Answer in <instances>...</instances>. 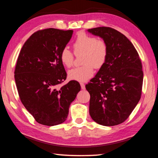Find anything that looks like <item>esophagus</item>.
Here are the masks:
<instances>
[{
	"mask_svg": "<svg viewBox=\"0 0 158 158\" xmlns=\"http://www.w3.org/2000/svg\"><path fill=\"white\" fill-rule=\"evenodd\" d=\"M80 85H81V88L82 90H85V84H84V83H80Z\"/></svg>",
	"mask_w": 158,
	"mask_h": 158,
	"instance_id": "1",
	"label": "esophagus"
}]
</instances>
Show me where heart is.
Wrapping results in <instances>:
<instances>
[{"mask_svg":"<svg viewBox=\"0 0 158 158\" xmlns=\"http://www.w3.org/2000/svg\"><path fill=\"white\" fill-rule=\"evenodd\" d=\"M73 47L74 54L83 53L81 64L84 65L68 71V79L79 82L86 81L93 77L94 68L99 69L106 61L108 45L104 40L81 32L77 36ZM74 54L68 48H63L60 53L61 64L65 67L70 68L74 64Z\"/></svg>","mask_w":158,"mask_h":158,"instance_id":"1","label":"heart"}]
</instances>
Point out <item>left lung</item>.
Instances as JSON below:
<instances>
[{
  "label": "left lung",
  "instance_id": "obj_1",
  "mask_svg": "<svg viewBox=\"0 0 158 158\" xmlns=\"http://www.w3.org/2000/svg\"><path fill=\"white\" fill-rule=\"evenodd\" d=\"M88 31L106 42V61L85 88L90 93L89 113L100 125L112 127L128 119L142 95V65L138 52L127 36L113 28Z\"/></svg>",
  "mask_w": 158,
  "mask_h": 158
}]
</instances>
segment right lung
<instances>
[{"label":"right lung","mask_w":158,"mask_h":158,"mask_svg":"<svg viewBox=\"0 0 158 158\" xmlns=\"http://www.w3.org/2000/svg\"><path fill=\"white\" fill-rule=\"evenodd\" d=\"M73 33L54 28L37 31L25 43L17 59L14 78L20 99L41 124L64 122L71 102L81 90L77 81L60 86L67 77L60 53Z\"/></svg>","instance_id":"1"}]
</instances>
